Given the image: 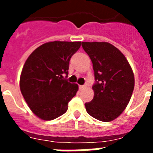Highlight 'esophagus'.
<instances>
[{
	"mask_svg": "<svg viewBox=\"0 0 153 153\" xmlns=\"http://www.w3.org/2000/svg\"><path fill=\"white\" fill-rule=\"evenodd\" d=\"M79 88L80 90H82V89H83L84 88H85V86H84V85H79Z\"/></svg>",
	"mask_w": 153,
	"mask_h": 153,
	"instance_id": "esophagus-1",
	"label": "esophagus"
}]
</instances>
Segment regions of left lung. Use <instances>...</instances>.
I'll return each mask as SVG.
<instances>
[{
    "label": "left lung",
    "instance_id": "8db88e82",
    "mask_svg": "<svg viewBox=\"0 0 153 153\" xmlns=\"http://www.w3.org/2000/svg\"><path fill=\"white\" fill-rule=\"evenodd\" d=\"M82 47L93 62L95 83L93 99L85 103L93 118L111 121L128 105L134 88V76L121 51L108 42H82Z\"/></svg>",
    "mask_w": 153,
    "mask_h": 153
}]
</instances>
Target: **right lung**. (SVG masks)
Returning a JSON list of instances; mask_svg holds the SVG:
<instances>
[{"label":"right lung","instance_id":"add662e5","mask_svg":"<svg viewBox=\"0 0 153 153\" xmlns=\"http://www.w3.org/2000/svg\"><path fill=\"white\" fill-rule=\"evenodd\" d=\"M81 42L55 41L42 44L25 61L19 86L33 112L44 120H51L66 112L68 103L76 95L79 86L70 83L68 75L71 56Z\"/></svg>","mask_w":153,"mask_h":153}]
</instances>
